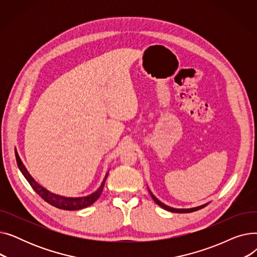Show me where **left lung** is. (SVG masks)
I'll return each mask as SVG.
<instances>
[{
    "instance_id": "left-lung-1",
    "label": "left lung",
    "mask_w": 257,
    "mask_h": 257,
    "mask_svg": "<svg viewBox=\"0 0 257 257\" xmlns=\"http://www.w3.org/2000/svg\"><path fill=\"white\" fill-rule=\"evenodd\" d=\"M148 191H149V193H150V195H151V197L153 198V200L155 201V203L156 204H158L160 207H163L164 209H166V210H168V211H172V212H176V213H187V212H193V211H196V210H199V209H201V208H203V207H205L208 203H205V204H202V205H200V206H196V207H192V208H174V207H171V206H168V205H166L165 203H163V202L161 201H159L153 194H152V192L150 191V188L148 187Z\"/></svg>"
}]
</instances>
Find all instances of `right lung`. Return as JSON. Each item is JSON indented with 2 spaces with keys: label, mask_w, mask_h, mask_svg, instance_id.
Listing matches in <instances>:
<instances>
[{
  "label": "right lung",
  "mask_w": 257,
  "mask_h": 257,
  "mask_svg": "<svg viewBox=\"0 0 257 257\" xmlns=\"http://www.w3.org/2000/svg\"><path fill=\"white\" fill-rule=\"evenodd\" d=\"M16 158H17V163H18V167H19L20 171L22 172V174L24 175V177L27 179V181H28L29 184L32 186L33 190L46 202H48L49 204L55 206L57 208H60V209H64V210L83 209L85 207H88L92 203H94V202L99 199V197L102 194L106 178L108 176V172H109L108 171L106 173L101 185L98 187V190L96 192H93L90 195L83 196V197H64V196H60L58 194H54V193L48 191L46 187H44L43 185H40L38 182H36L34 180V178L30 175V173L28 172V170L26 169L25 165L23 164V161H22L17 149H16Z\"/></svg>",
  "instance_id": "obj_1"
}]
</instances>
